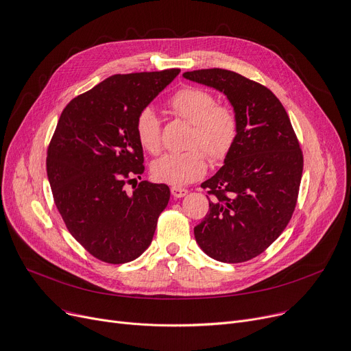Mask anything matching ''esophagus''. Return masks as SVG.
<instances>
[{
  "label": "esophagus",
  "mask_w": 351,
  "mask_h": 351,
  "mask_svg": "<svg viewBox=\"0 0 351 351\" xmlns=\"http://www.w3.org/2000/svg\"><path fill=\"white\" fill-rule=\"evenodd\" d=\"M171 194L174 198H181V197L189 194V190L181 189V187H171Z\"/></svg>",
  "instance_id": "obj_1"
}]
</instances>
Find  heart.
Instances as JSON below:
<instances>
[{
  "label": "heart",
  "mask_w": 351,
  "mask_h": 351,
  "mask_svg": "<svg viewBox=\"0 0 351 351\" xmlns=\"http://www.w3.org/2000/svg\"><path fill=\"white\" fill-rule=\"evenodd\" d=\"M169 106L171 112L193 125L189 140L191 150L169 153L156 160L152 173L154 180L174 187L199 180L207 171V154L214 162L228 157L235 146L239 121L235 109L226 103H217V97L207 89L185 86L177 90ZM136 134L141 146L152 154L161 149V126L152 108L140 110L136 119Z\"/></svg>",
  "instance_id": "obj_1"
}]
</instances>
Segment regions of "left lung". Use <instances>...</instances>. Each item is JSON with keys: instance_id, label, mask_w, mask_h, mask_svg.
<instances>
[{"instance_id": "8db88e82", "label": "left lung", "mask_w": 351, "mask_h": 351, "mask_svg": "<svg viewBox=\"0 0 351 351\" xmlns=\"http://www.w3.org/2000/svg\"><path fill=\"white\" fill-rule=\"evenodd\" d=\"M231 101L239 133L208 189L210 210L194 228L199 248L215 261L239 263L261 255L289 223L298 201L303 154L280 100L266 86L226 69L185 72Z\"/></svg>"}]
</instances>
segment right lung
Wrapping results in <instances>:
<instances>
[{"mask_svg": "<svg viewBox=\"0 0 351 351\" xmlns=\"http://www.w3.org/2000/svg\"><path fill=\"white\" fill-rule=\"evenodd\" d=\"M180 69L113 75L72 99L48 147L47 173L56 208L68 231L101 262L126 263L152 243L167 207L166 184H126L144 171L136 134L140 110Z\"/></svg>", "mask_w": 351, "mask_h": 351, "instance_id": "1", "label": "right lung"}]
</instances>
